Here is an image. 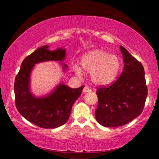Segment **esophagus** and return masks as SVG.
<instances>
[{
  "label": "esophagus",
  "instance_id": "esophagus-1",
  "mask_svg": "<svg viewBox=\"0 0 159 159\" xmlns=\"http://www.w3.org/2000/svg\"><path fill=\"white\" fill-rule=\"evenodd\" d=\"M83 92L88 93V92H91V89L88 87V86H85V88H83Z\"/></svg>",
  "mask_w": 159,
  "mask_h": 159
}]
</instances>
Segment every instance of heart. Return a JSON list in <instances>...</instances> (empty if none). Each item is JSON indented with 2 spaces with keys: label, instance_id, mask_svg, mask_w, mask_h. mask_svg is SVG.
Masks as SVG:
<instances>
[{
  "label": "heart",
  "instance_id": "b5f03b06",
  "mask_svg": "<svg viewBox=\"0 0 159 159\" xmlns=\"http://www.w3.org/2000/svg\"><path fill=\"white\" fill-rule=\"evenodd\" d=\"M80 64L85 71L90 73L93 83L99 85L114 81L121 68V61L118 56L102 50H93L83 55ZM74 70L79 76L82 75L83 70L77 64L74 66Z\"/></svg>",
  "mask_w": 159,
  "mask_h": 159
}]
</instances>
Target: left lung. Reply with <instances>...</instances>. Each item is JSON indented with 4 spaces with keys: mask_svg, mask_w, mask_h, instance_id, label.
<instances>
[{
    "mask_svg": "<svg viewBox=\"0 0 159 159\" xmlns=\"http://www.w3.org/2000/svg\"><path fill=\"white\" fill-rule=\"evenodd\" d=\"M124 68L119 78L109 85L97 88V121L104 127L127 124L141 114L148 94L144 70L141 62L124 47H120Z\"/></svg>",
    "mask_w": 159,
    "mask_h": 159,
    "instance_id": "left-lung-1",
    "label": "left lung"
}]
</instances>
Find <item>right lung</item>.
Here are the masks:
<instances>
[{
	"mask_svg": "<svg viewBox=\"0 0 159 159\" xmlns=\"http://www.w3.org/2000/svg\"><path fill=\"white\" fill-rule=\"evenodd\" d=\"M44 45L23 60L14 84L15 105L20 114L29 122L43 128H55L64 125L71 114L72 106L81 95L84 85L71 88L63 84L45 98H36L29 91L30 74L35 64L45 61H62L65 49L50 51ZM64 69L67 68L64 64Z\"/></svg>",
	"mask_w": 159,
	"mask_h": 159,
	"instance_id": "add662e5",
	"label": "right lung"
}]
</instances>
